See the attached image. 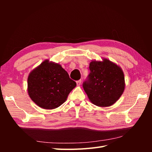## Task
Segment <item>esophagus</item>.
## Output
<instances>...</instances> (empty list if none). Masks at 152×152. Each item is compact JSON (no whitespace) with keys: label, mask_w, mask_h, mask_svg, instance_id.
Returning a JSON list of instances; mask_svg holds the SVG:
<instances>
[{"label":"esophagus","mask_w":152,"mask_h":152,"mask_svg":"<svg viewBox=\"0 0 152 152\" xmlns=\"http://www.w3.org/2000/svg\"><path fill=\"white\" fill-rule=\"evenodd\" d=\"M81 82H82V80H78V81H76V84L77 86H80V84H81Z\"/></svg>","instance_id":"34e87169"}]
</instances>
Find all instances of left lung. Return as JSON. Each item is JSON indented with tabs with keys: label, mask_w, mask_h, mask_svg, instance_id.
Masks as SVG:
<instances>
[{
	"label": "left lung",
	"mask_w": 152,
	"mask_h": 152,
	"mask_svg": "<svg viewBox=\"0 0 152 152\" xmlns=\"http://www.w3.org/2000/svg\"><path fill=\"white\" fill-rule=\"evenodd\" d=\"M90 73L83 83V88L93 104L105 107L118 101L125 88L124 74L115 64L108 59L92 61Z\"/></svg>",
	"instance_id": "obj_1"
}]
</instances>
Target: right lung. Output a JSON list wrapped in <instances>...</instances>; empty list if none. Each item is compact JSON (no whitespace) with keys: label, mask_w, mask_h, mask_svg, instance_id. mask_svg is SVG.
I'll list each match as a JSON object with an SVG mask.
<instances>
[{"label":"right lung","mask_w":152,"mask_h":152,"mask_svg":"<svg viewBox=\"0 0 152 152\" xmlns=\"http://www.w3.org/2000/svg\"><path fill=\"white\" fill-rule=\"evenodd\" d=\"M27 85L29 96L38 106L54 109L66 101L76 83L60 64L46 60L30 73Z\"/></svg>","instance_id":"add662e5"}]
</instances>
